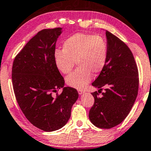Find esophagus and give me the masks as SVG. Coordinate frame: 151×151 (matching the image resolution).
Here are the masks:
<instances>
[{
  "mask_svg": "<svg viewBox=\"0 0 151 151\" xmlns=\"http://www.w3.org/2000/svg\"><path fill=\"white\" fill-rule=\"evenodd\" d=\"M78 92H79V94H80V95H81V94H83L84 92H85V91H84V90H78Z\"/></svg>",
  "mask_w": 151,
  "mask_h": 151,
  "instance_id": "1",
  "label": "esophagus"
}]
</instances>
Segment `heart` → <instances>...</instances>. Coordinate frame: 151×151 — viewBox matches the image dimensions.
<instances>
[{"instance_id": "obj_1", "label": "heart", "mask_w": 151, "mask_h": 151, "mask_svg": "<svg viewBox=\"0 0 151 151\" xmlns=\"http://www.w3.org/2000/svg\"><path fill=\"white\" fill-rule=\"evenodd\" d=\"M108 57V44L103 37L82 33L68 38L63 42V50H57L54 53L55 65L62 74L70 73L77 62L79 68L66 77L65 82L68 86L78 90L87 86L92 74L101 73Z\"/></svg>"}]
</instances>
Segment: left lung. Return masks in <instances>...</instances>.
Masks as SVG:
<instances>
[{
  "instance_id": "obj_1",
  "label": "left lung",
  "mask_w": 151,
  "mask_h": 151,
  "mask_svg": "<svg viewBox=\"0 0 151 151\" xmlns=\"http://www.w3.org/2000/svg\"><path fill=\"white\" fill-rule=\"evenodd\" d=\"M108 47L107 63L92 86L94 103L89 112L91 123L100 128H111L122 123L135 101L139 88L138 70L131 51L119 39L106 31Z\"/></svg>"
}]
</instances>
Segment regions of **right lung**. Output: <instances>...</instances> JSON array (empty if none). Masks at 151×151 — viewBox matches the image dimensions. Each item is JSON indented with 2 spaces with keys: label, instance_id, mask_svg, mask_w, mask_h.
<instances>
[{
  "label": "right lung",
  "instance_id": "1",
  "mask_svg": "<svg viewBox=\"0 0 151 151\" xmlns=\"http://www.w3.org/2000/svg\"><path fill=\"white\" fill-rule=\"evenodd\" d=\"M63 28L38 32L18 54L12 65L14 91L22 112L29 122L46 132L59 130L67 124L77 90L64 87L63 77L54 61L57 39ZM62 88L53 98L52 92Z\"/></svg>",
  "mask_w": 151,
  "mask_h": 151
}]
</instances>
